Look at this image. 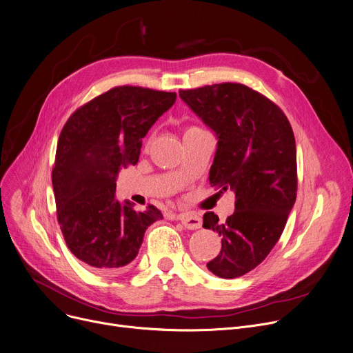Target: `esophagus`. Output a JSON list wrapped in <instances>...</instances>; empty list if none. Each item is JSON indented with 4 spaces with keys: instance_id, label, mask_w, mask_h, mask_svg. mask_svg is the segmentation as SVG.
<instances>
[{
    "instance_id": "1",
    "label": "esophagus",
    "mask_w": 353,
    "mask_h": 353,
    "mask_svg": "<svg viewBox=\"0 0 353 353\" xmlns=\"http://www.w3.org/2000/svg\"><path fill=\"white\" fill-rule=\"evenodd\" d=\"M176 219L189 230H196L202 226L201 218L194 213H179L176 216Z\"/></svg>"
}]
</instances>
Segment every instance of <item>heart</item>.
I'll return each mask as SVG.
<instances>
[{"mask_svg":"<svg viewBox=\"0 0 353 353\" xmlns=\"http://www.w3.org/2000/svg\"><path fill=\"white\" fill-rule=\"evenodd\" d=\"M199 130H202V128H199V127H188L186 128V131H185V134H188V132H194V131H199ZM150 143V141H148Z\"/></svg>","mask_w":353,"mask_h":353,"instance_id":"1","label":"heart"}]
</instances>
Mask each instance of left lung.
<instances>
[{
    "label": "left lung",
    "instance_id": "obj_1",
    "mask_svg": "<svg viewBox=\"0 0 353 353\" xmlns=\"http://www.w3.org/2000/svg\"><path fill=\"white\" fill-rule=\"evenodd\" d=\"M181 99L216 134L212 186L234 191V212L219 222L206 212L203 228L222 237L206 267L221 279L256 268L276 246L296 198V150L281 108L240 83L179 90Z\"/></svg>",
    "mask_w": 353,
    "mask_h": 353
}]
</instances>
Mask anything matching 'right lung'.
Listing matches in <instances>:
<instances>
[{
  "mask_svg": "<svg viewBox=\"0 0 353 353\" xmlns=\"http://www.w3.org/2000/svg\"><path fill=\"white\" fill-rule=\"evenodd\" d=\"M175 100V93L113 88L79 107L61 131L52 170L58 222L69 250L97 273L123 270L147 228L162 219L152 205L145 212L121 205L116 181L137 164L145 134Z\"/></svg>",
  "mask_w": 353,
  "mask_h": 353,
  "instance_id": "1",
  "label": "right lung"
}]
</instances>
